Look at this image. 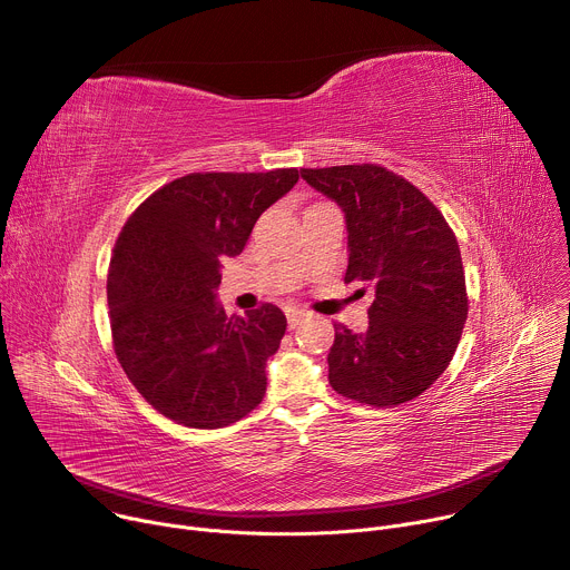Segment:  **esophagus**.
I'll use <instances>...</instances> for the list:
<instances>
[{"mask_svg": "<svg viewBox=\"0 0 570 570\" xmlns=\"http://www.w3.org/2000/svg\"><path fill=\"white\" fill-rule=\"evenodd\" d=\"M286 317H288V327H291V330H295L297 324L306 317V313H304V311H299V308H293V311H288V313H286Z\"/></svg>", "mask_w": 570, "mask_h": 570, "instance_id": "esophagus-1", "label": "esophagus"}]
</instances>
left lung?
Instances as JSON below:
<instances>
[{"label":"left lung","instance_id":"left-lung-1","mask_svg":"<svg viewBox=\"0 0 570 570\" xmlns=\"http://www.w3.org/2000/svg\"><path fill=\"white\" fill-rule=\"evenodd\" d=\"M299 174L345 214V284L374 288L365 332L334 324L332 387L379 409L420 396L451 363L466 320L464 271L449 223L417 187L376 165Z\"/></svg>","mask_w":570,"mask_h":570}]
</instances>
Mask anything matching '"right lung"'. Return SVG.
I'll return each mask as SVG.
<instances>
[{
  "instance_id": "right-lung-1",
  "label": "right lung",
  "mask_w": 570,
  "mask_h": 570,
  "mask_svg": "<svg viewBox=\"0 0 570 570\" xmlns=\"http://www.w3.org/2000/svg\"><path fill=\"white\" fill-rule=\"evenodd\" d=\"M297 180V169L189 174L157 189L124 225L108 273L115 352L165 417L223 429L262 403L286 315L264 304L227 317L216 299L220 259L243 253L257 218Z\"/></svg>"
}]
</instances>
